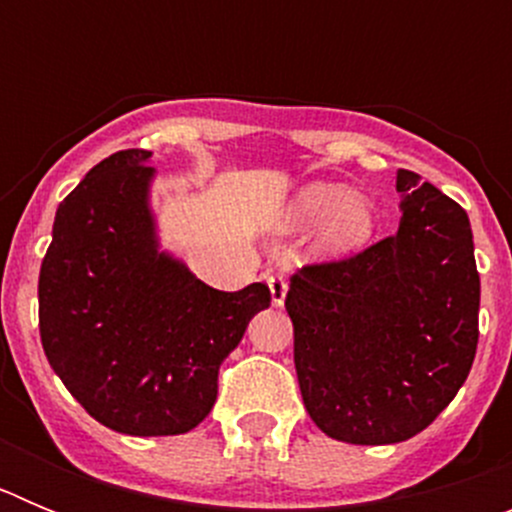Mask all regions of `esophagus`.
<instances>
[{
	"label": "esophagus",
	"mask_w": 512,
	"mask_h": 512,
	"mask_svg": "<svg viewBox=\"0 0 512 512\" xmlns=\"http://www.w3.org/2000/svg\"><path fill=\"white\" fill-rule=\"evenodd\" d=\"M266 284H269V292H271V302L274 305H284V297H287V279H284L282 271L277 269H266Z\"/></svg>",
	"instance_id": "1"
}]
</instances>
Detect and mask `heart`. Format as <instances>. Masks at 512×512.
I'll use <instances>...</instances> for the list:
<instances>
[{"label": "heart", "instance_id": "b5f03b06", "mask_svg": "<svg viewBox=\"0 0 512 512\" xmlns=\"http://www.w3.org/2000/svg\"><path fill=\"white\" fill-rule=\"evenodd\" d=\"M312 223H318L315 251L341 259L372 241L377 212L366 197L351 194L343 184L315 182L295 194L284 215V228H307Z\"/></svg>", "mask_w": 512, "mask_h": 512}]
</instances>
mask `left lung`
<instances>
[{"label": "left lung", "instance_id": "8db88e82", "mask_svg": "<svg viewBox=\"0 0 512 512\" xmlns=\"http://www.w3.org/2000/svg\"><path fill=\"white\" fill-rule=\"evenodd\" d=\"M400 228L356 256L289 279L295 369L310 418L359 446L413 438L456 397L479 338L467 212L397 171Z\"/></svg>", "mask_w": 512, "mask_h": 512}]
</instances>
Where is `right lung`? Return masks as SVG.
Segmentation results:
<instances>
[{"mask_svg": "<svg viewBox=\"0 0 512 512\" xmlns=\"http://www.w3.org/2000/svg\"><path fill=\"white\" fill-rule=\"evenodd\" d=\"M151 151L104 158L58 205L38 279L40 341L66 390L128 436H179L215 405L217 372L266 284L207 287L158 251Z\"/></svg>", "mask_w": 512, "mask_h": 512, "instance_id": "obj_1", "label": "right lung"}]
</instances>
